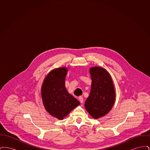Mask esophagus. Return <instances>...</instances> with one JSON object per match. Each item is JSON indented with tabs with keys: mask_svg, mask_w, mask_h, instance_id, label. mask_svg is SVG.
<instances>
[{
	"mask_svg": "<svg viewBox=\"0 0 150 150\" xmlns=\"http://www.w3.org/2000/svg\"><path fill=\"white\" fill-rule=\"evenodd\" d=\"M79 101H80V102L81 103H83V102H84V99H83V97H81V96L79 97Z\"/></svg>",
	"mask_w": 150,
	"mask_h": 150,
	"instance_id": "34e87169",
	"label": "esophagus"
}]
</instances>
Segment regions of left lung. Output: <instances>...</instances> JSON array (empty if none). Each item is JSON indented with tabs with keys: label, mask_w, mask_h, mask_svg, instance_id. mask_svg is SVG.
Returning a JSON list of instances; mask_svg holds the SVG:
<instances>
[{
	"label": "left lung",
	"mask_w": 150,
	"mask_h": 150,
	"mask_svg": "<svg viewBox=\"0 0 150 150\" xmlns=\"http://www.w3.org/2000/svg\"><path fill=\"white\" fill-rule=\"evenodd\" d=\"M92 80L91 92L84 106L88 113L94 119L105 116L114 104L115 92L112 79L103 68L91 69Z\"/></svg>",
	"instance_id": "1"
}]
</instances>
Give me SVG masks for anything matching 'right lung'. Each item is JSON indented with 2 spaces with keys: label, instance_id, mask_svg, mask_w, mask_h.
Segmentation results:
<instances>
[{
  "label": "right lung",
  "instance_id": "1",
  "mask_svg": "<svg viewBox=\"0 0 150 150\" xmlns=\"http://www.w3.org/2000/svg\"><path fill=\"white\" fill-rule=\"evenodd\" d=\"M67 70L62 67L50 71L44 80L42 97L46 110L53 116L62 120L80 102L67 92L64 84Z\"/></svg>",
  "mask_w": 150,
  "mask_h": 150
}]
</instances>
